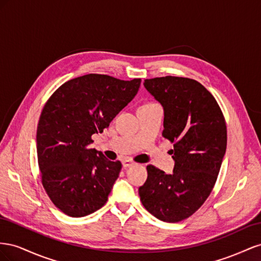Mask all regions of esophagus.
Masks as SVG:
<instances>
[{
  "mask_svg": "<svg viewBox=\"0 0 261 261\" xmlns=\"http://www.w3.org/2000/svg\"><path fill=\"white\" fill-rule=\"evenodd\" d=\"M135 162L133 161H131V160H123L122 161V166L123 167H130V166H132V165H135Z\"/></svg>",
  "mask_w": 261,
  "mask_h": 261,
  "instance_id": "34e87169",
  "label": "esophagus"
}]
</instances>
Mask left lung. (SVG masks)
I'll return each mask as SVG.
<instances>
[{
  "label": "left lung",
  "instance_id": "8db88e82",
  "mask_svg": "<svg viewBox=\"0 0 261 261\" xmlns=\"http://www.w3.org/2000/svg\"><path fill=\"white\" fill-rule=\"evenodd\" d=\"M164 108L163 137L174 143L172 175L148 165L139 188L141 202L155 218L176 223L189 218L210 196L226 151L224 116L213 95L188 77L144 80Z\"/></svg>",
  "mask_w": 261,
  "mask_h": 261
}]
</instances>
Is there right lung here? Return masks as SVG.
Masks as SVG:
<instances>
[{"mask_svg": "<svg viewBox=\"0 0 261 261\" xmlns=\"http://www.w3.org/2000/svg\"><path fill=\"white\" fill-rule=\"evenodd\" d=\"M141 79L86 74L50 96L37 126V158L48 197L64 214L81 218L105 204L121 170L88 145L137 95Z\"/></svg>", "mask_w": 261, "mask_h": 261, "instance_id": "obj_1", "label": "right lung"}]
</instances>
